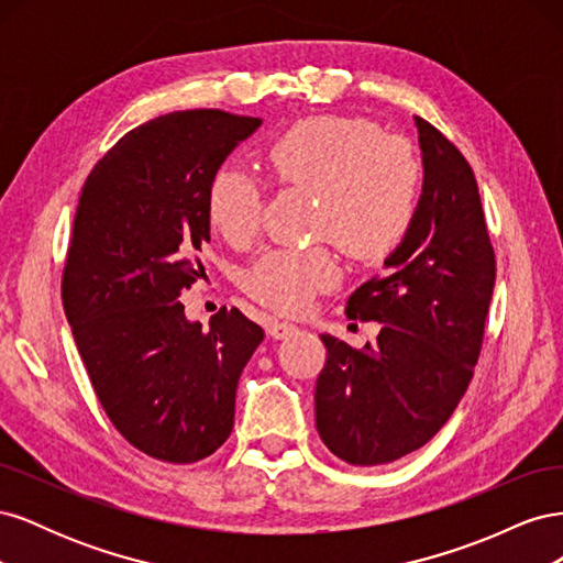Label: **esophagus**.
Segmentation results:
<instances>
[{
  "instance_id": "1",
  "label": "esophagus",
  "mask_w": 563,
  "mask_h": 563,
  "mask_svg": "<svg viewBox=\"0 0 563 563\" xmlns=\"http://www.w3.org/2000/svg\"><path fill=\"white\" fill-rule=\"evenodd\" d=\"M296 331H298L296 323H288V321H269L267 323V335L275 340H284L288 335H294Z\"/></svg>"
}]
</instances>
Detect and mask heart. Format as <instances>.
Returning a JSON list of instances; mask_svg holds the SVG:
<instances>
[{"label": "heart", "instance_id": "1", "mask_svg": "<svg viewBox=\"0 0 563 563\" xmlns=\"http://www.w3.org/2000/svg\"><path fill=\"white\" fill-rule=\"evenodd\" d=\"M282 187L314 195L312 234L331 240L356 263H380L413 225L422 190V159L411 139L378 131L364 117L298 119L267 150ZM265 192L240 168H220L209 187L211 225L232 246L261 234ZM340 282L329 244L272 249L242 277L244 291L279 314H302L314 296Z\"/></svg>", "mask_w": 563, "mask_h": 563}]
</instances>
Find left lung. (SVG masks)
<instances>
[{
  "label": "left lung",
  "mask_w": 563,
  "mask_h": 563,
  "mask_svg": "<svg viewBox=\"0 0 563 563\" xmlns=\"http://www.w3.org/2000/svg\"><path fill=\"white\" fill-rule=\"evenodd\" d=\"M424 185L413 225L380 275L347 300V317L380 321L362 350L329 333L317 430L350 465L399 460L444 428L479 362L496 284V253L472 166L416 117Z\"/></svg>",
  "instance_id": "left-lung-1"
}]
</instances>
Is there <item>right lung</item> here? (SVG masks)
<instances>
[{"instance_id": "1", "label": "right lung", "mask_w": 563, "mask_h": 563, "mask_svg": "<svg viewBox=\"0 0 563 563\" xmlns=\"http://www.w3.org/2000/svg\"><path fill=\"white\" fill-rule=\"evenodd\" d=\"M258 117L185 110L129 131L84 183L63 267V308L110 422L131 446L187 465L225 444L236 383L263 329L223 308L187 321L203 277L209 187Z\"/></svg>"}]
</instances>
